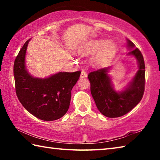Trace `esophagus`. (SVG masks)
Here are the masks:
<instances>
[{"label": "esophagus", "mask_w": 160, "mask_h": 160, "mask_svg": "<svg viewBox=\"0 0 160 160\" xmlns=\"http://www.w3.org/2000/svg\"><path fill=\"white\" fill-rule=\"evenodd\" d=\"M88 75H87V72L85 71V70H82V72H81V74H80V78H86Z\"/></svg>", "instance_id": "esophagus-1"}]
</instances>
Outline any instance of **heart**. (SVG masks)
Instances as JSON below:
<instances>
[{"label": "heart", "mask_w": 160, "mask_h": 160, "mask_svg": "<svg viewBox=\"0 0 160 160\" xmlns=\"http://www.w3.org/2000/svg\"><path fill=\"white\" fill-rule=\"evenodd\" d=\"M115 48L116 45L113 42L99 39H92L85 42L80 51L83 53H90L99 50L92 57V62L94 64L99 65L109 59Z\"/></svg>", "instance_id": "1"}]
</instances>
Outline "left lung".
<instances>
[{
	"mask_svg": "<svg viewBox=\"0 0 160 160\" xmlns=\"http://www.w3.org/2000/svg\"><path fill=\"white\" fill-rule=\"evenodd\" d=\"M128 56L136 59L138 70L125 88L116 91L109 75L111 67L94 70L88 75L90 90L97 109L109 118L120 117L129 112L142 99L145 90V67L144 59L138 48L127 39Z\"/></svg>",
	"mask_w": 160,
	"mask_h": 160,
	"instance_id": "obj_1",
	"label": "left lung"
}]
</instances>
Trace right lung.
Wrapping results in <instances>:
<instances>
[{"instance_id": "add662e5", "label": "right lung", "mask_w": 160, "mask_h": 160, "mask_svg": "<svg viewBox=\"0 0 160 160\" xmlns=\"http://www.w3.org/2000/svg\"><path fill=\"white\" fill-rule=\"evenodd\" d=\"M27 41L19 51L14 63L15 91L18 98L27 111L43 121H55L68 110L71 90L80 71L58 72L44 78H35L28 71L25 56Z\"/></svg>"}]
</instances>
